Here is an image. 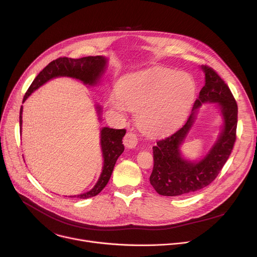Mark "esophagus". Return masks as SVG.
Segmentation results:
<instances>
[{
	"mask_svg": "<svg viewBox=\"0 0 257 257\" xmlns=\"http://www.w3.org/2000/svg\"><path fill=\"white\" fill-rule=\"evenodd\" d=\"M139 139L137 137L136 133L133 132H127L126 136L124 138V145L129 148V149H133V148H136L138 145Z\"/></svg>",
	"mask_w": 257,
	"mask_h": 257,
	"instance_id": "esophagus-1",
	"label": "esophagus"
}]
</instances>
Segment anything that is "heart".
I'll return each mask as SVG.
<instances>
[{"mask_svg":"<svg viewBox=\"0 0 257 257\" xmlns=\"http://www.w3.org/2000/svg\"><path fill=\"white\" fill-rule=\"evenodd\" d=\"M196 96V83L191 75L168 69H156L126 79L117 94L108 99L120 115L136 112L141 131L157 136L176 128L190 111Z\"/></svg>","mask_w":257,"mask_h":257,"instance_id":"obj_1","label":"heart"}]
</instances>
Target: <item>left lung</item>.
Here are the masks:
<instances>
[{
	"instance_id": "1",
	"label": "left lung",
	"mask_w": 257,
	"mask_h": 257,
	"mask_svg": "<svg viewBox=\"0 0 257 257\" xmlns=\"http://www.w3.org/2000/svg\"><path fill=\"white\" fill-rule=\"evenodd\" d=\"M205 85L195 101L185 124L153 147L154 167L150 183L163 196L192 194L209 185L222 171L236 140L237 104L225 81L208 65H202ZM219 102L224 117V128L211 152L199 163H191L180 156L179 147L190 128L195 113L203 102Z\"/></svg>"
}]
</instances>
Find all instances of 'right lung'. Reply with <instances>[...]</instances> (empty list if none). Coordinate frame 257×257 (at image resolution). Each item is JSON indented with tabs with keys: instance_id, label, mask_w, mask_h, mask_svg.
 <instances>
[{
	"instance_id": "add662e5",
	"label": "right lung",
	"mask_w": 257,
	"mask_h": 257,
	"mask_svg": "<svg viewBox=\"0 0 257 257\" xmlns=\"http://www.w3.org/2000/svg\"><path fill=\"white\" fill-rule=\"evenodd\" d=\"M105 66H106V58L103 56H88V57H82L79 59L59 57L56 60H53L52 62H50L45 69L36 76L32 84L25 93L23 103L34 90H36L39 86L45 84L50 79L55 78V77H59V76L72 77V78L81 80L85 84H89V85L96 84L99 81L100 77L102 76V74L104 73ZM22 113H23V106L21 107V111H20L21 131H22V123H23ZM125 133H126L125 129H112V128L104 127L101 130V147H102V152L104 157V166H103L101 176L91 191L84 193L82 195H78L77 198L86 199V198L97 196L106 186V184L110 179V176L118 156L124 151V145L121 140H123Z\"/></svg>"
}]
</instances>
